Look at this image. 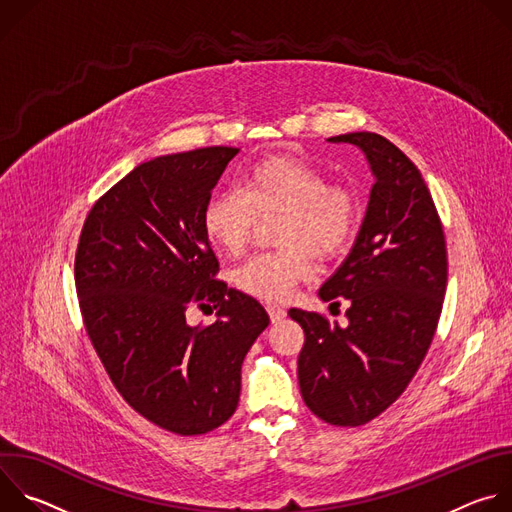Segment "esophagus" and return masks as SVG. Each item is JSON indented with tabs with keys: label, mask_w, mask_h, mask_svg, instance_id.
Masks as SVG:
<instances>
[{
	"label": "esophagus",
	"mask_w": 512,
	"mask_h": 512,
	"mask_svg": "<svg viewBox=\"0 0 512 512\" xmlns=\"http://www.w3.org/2000/svg\"><path fill=\"white\" fill-rule=\"evenodd\" d=\"M267 314H269L271 322H279L281 318H285V310L279 306H267Z\"/></svg>",
	"instance_id": "obj_1"
}]
</instances>
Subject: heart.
I'll list each match as a JSON object with an SVG mask.
<instances>
[{"instance_id":"b5f03b06","label":"heart","mask_w":512,"mask_h":512,"mask_svg":"<svg viewBox=\"0 0 512 512\" xmlns=\"http://www.w3.org/2000/svg\"><path fill=\"white\" fill-rule=\"evenodd\" d=\"M275 241L281 249L261 251L239 265L235 285L263 302H283L310 271L314 259H330L352 239L358 225L356 194L314 164L271 156L253 164L239 190L214 194L202 210V227L212 245L239 255L257 225V216L279 214Z\"/></svg>"}]
</instances>
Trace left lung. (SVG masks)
Wrapping results in <instances>:
<instances>
[{
  "label": "left lung",
  "mask_w": 512,
  "mask_h": 512,
  "mask_svg": "<svg viewBox=\"0 0 512 512\" xmlns=\"http://www.w3.org/2000/svg\"><path fill=\"white\" fill-rule=\"evenodd\" d=\"M367 154L375 186L356 243L320 298H346L348 326L291 308L306 334L298 356L304 403L330 425L369 423L407 389L440 322L448 251L433 198L415 164L387 137H330Z\"/></svg>",
  "instance_id": "8db88e82"
}]
</instances>
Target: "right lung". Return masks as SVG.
<instances>
[{"label": "right lung", "mask_w": 512, "mask_h": 512, "mask_svg": "<svg viewBox=\"0 0 512 512\" xmlns=\"http://www.w3.org/2000/svg\"><path fill=\"white\" fill-rule=\"evenodd\" d=\"M237 148L212 145L139 164L89 210L75 255L85 330L119 395L178 435L221 427L237 409L241 364L265 308L216 279L202 210ZM192 305L217 322L188 327Z\"/></svg>", "instance_id": "right-lung-1"}]
</instances>
